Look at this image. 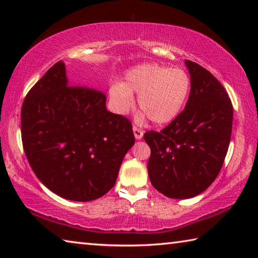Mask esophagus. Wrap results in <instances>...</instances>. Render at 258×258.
<instances>
[{
	"instance_id": "obj_1",
	"label": "esophagus",
	"mask_w": 258,
	"mask_h": 258,
	"mask_svg": "<svg viewBox=\"0 0 258 258\" xmlns=\"http://www.w3.org/2000/svg\"><path fill=\"white\" fill-rule=\"evenodd\" d=\"M133 133H134V137L137 140H141L143 138V131L137 127V126H133Z\"/></svg>"
}]
</instances>
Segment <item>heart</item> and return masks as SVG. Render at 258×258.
<instances>
[{
    "instance_id": "1",
    "label": "heart",
    "mask_w": 258,
    "mask_h": 258,
    "mask_svg": "<svg viewBox=\"0 0 258 258\" xmlns=\"http://www.w3.org/2000/svg\"><path fill=\"white\" fill-rule=\"evenodd\" d=\"M190 90V76L183 69L145 63L131 68L123 83L109 87V98L113 110L124 115L133 107V94H138L140 109L155 124L163 125L176 118Z\"/></svg>"
}]
</instances>
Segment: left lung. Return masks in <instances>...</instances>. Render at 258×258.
<instances>
[{"label": "left lung", "instance_id": "1", "mask_svg": "<svg viewBox=\"0 0 258 258\" xmlns=\"http://www.w3.org/2000/svg\"><path fill=\"white\" fill-rule=\"evenodd\" d=\"M190 95L183 111L160 132L149 131L148 174L156 190L173 199L202 194L217 177L229 149L233 107L207 69L185 60Z\"/></svg>", "mask_w": 258, "mask_h": 258}]
</instances>
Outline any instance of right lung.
<instances>
[{
	"instance_id": "right-lung-1",
	"label": "right lung",
	"mask_w": 258,
	"mask_h": 258,
	"mask_svg": "<svg viewBox=\"0 0 258 258\" xmlns=\"http://www.w3.org/2000/svg\"><path fill=\"white\" fill-rule=\"evenodd\" d=\"M21 140L38 180L74 202L106 195L135 142L132 123L107 110L102 92L71 85L62 61L53 64L26 95Z\"/></svg>"
}]
</instances>
